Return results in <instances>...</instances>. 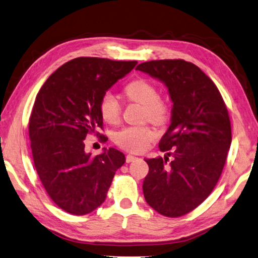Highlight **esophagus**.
I'll list each match as a JSON object with an SVG mask.
<instances>
[{
  "label": "esophagus",
  "instance_id": "1",
  "mask_svg": "<svg viewBox=\"0 0 258 258\" xmlns=\"http://www.w3.org/2000/svg\"><path fill=\"white\" fill-rule=\"evenodd\" d=\"M137 159H138V158L132 156V154H127V156H126V162L130 163V162H132V161H134V160H137Z\"/></svg>",
  "mask_w": 258,
  "mask_h": 258
}]
</instances>
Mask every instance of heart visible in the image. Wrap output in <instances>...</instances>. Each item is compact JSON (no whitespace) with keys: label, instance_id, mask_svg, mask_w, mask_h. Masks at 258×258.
<instances>
[{"label":"heart","instance_id":"b5f03b06","mask_svg":"<svg viewBox=\"0 0 258 258\" xmlns=\"http://www.w3.org/2000/svg\"><path fill=\"white\" fill-rule=\"evenodd\" d=\"M124 95L128 101L142 105L143 119H149L156 125L165 124L169 119V104L159 97L157 87L145 79H137L126 84ZM99 110L106 123L116 124L120 119L121 107L111 92H106L101 97ZM154 138L156 134L148 125L128 126L116 133L115 142L128 151L142 152Z\"/></svg>","mask_w":258,"mask_h":258}]
</instances>
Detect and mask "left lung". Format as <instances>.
<instances>
[{
  "instance_id": "obj_1",
  "label": "left lung",
  "mask_w": 258,
  "mask_h": 258,
  "mask_svg": "<svg viewBox=\"0 0 258 258\" xmlns=\"http://www.w3.org/2000/svg\"><path fill=\"white\" fill-rule=\"evenodd\" d=\"M137 70L165 83L172 101L171 123L159 143L167 156L145 159L144 198L158 213L181 217L208 198L221 176L231 144L228 109L217 86L193 63L158 59Z\"/></svg>"
}]
</instances>
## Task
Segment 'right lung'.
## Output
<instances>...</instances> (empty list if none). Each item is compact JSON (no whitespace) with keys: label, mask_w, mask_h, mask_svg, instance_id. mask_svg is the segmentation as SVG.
<instances>
[{"label":"right lung","mask_w":258,"mask_h":258,"mask_svg":"<svg viewBox=\"0 0 258 258\" xmlns=\"http://www.w3.org/2000/svg\"><path fill=\"white\" fill-rule=\"evenodd\" d=\"M137 60L78 57L58 68L36 97L29 119L35 168L58 208L74 215L92 212L105 202L125 156L109 148L92 157L84 151L88 134L106 142L99 110L101 97L130 73Z\"/></svg>","instance_id":"obj_1"}]
</instances>
